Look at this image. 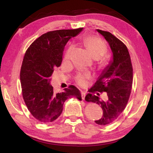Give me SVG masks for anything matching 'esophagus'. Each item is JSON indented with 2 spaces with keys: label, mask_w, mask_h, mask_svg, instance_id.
Here are the masks:
<instances>
[{
  "label": "esophagus",
  "mask_w": 153,
  "mask_h": 153,
  "mask_svg": "<svg viewBox=\"0 0 153 153\" xmlns=\"http://www.w3.org/2000/svg\"><path fill=\"white\" fill-rule=\"evenodd\" d=\"M81 94H82V100H84L85 99V97H86V93H85L84 92H81Z\"/></svg>",
  "instance_id": "34e87169"
}]
</instances>
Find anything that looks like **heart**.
Returning a JSON list of instances; mask_svg holds the SVG:
<instances>
[{
	"label": "heart",
	"instance_id": "1",
	"mask_svg": "<svg viewBox=\"0 0 153 153\" xmlns=\"http://www.w3.org/2000/svg\"><path fill=\"white\" fill-rule=\"evenodd\" d=\"M82 42L85 47L90 53V55L94 59H99L105 55L107 52V46L102 41L98 38L93 36H86L83 38ZM72 48L69 47L67 48L64 56L65 60H67L69 58L71 53ZM91 77L90 73L79 74L76 77V82L79 86H84L87 84V80Z\"/></svg>",
	"mask_w": 153,
	"mask_h": 153
}]
</instances>
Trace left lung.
<instances>
[{
    "label": "left lung",
    "instance_id": "obj_1",
    "mask_svg": "<svg viewBox=\"0 0 153 153\" xmlns=\"http://www.w3.org/2000/svg\"><path fill=\"white\" fill-rule=\"evenodd\" d=\"M97 30L109 45L113 59L89 90L90 93L86 96L85 100L101 107L103 111L102 117L95 122L104 126L114 122L125 109L132 86L133 69L126 46L110 32ZM103 91L108 94L105 102L98 97L99 93Z\"/></svg>",
    "mask_w": 153,
    "mask_h": 153
}]
</instances>
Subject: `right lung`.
<instances>
[{
	"mask_svg": "<svg viewBox=\"0 0 153 153\" xmlns=\"http://www.w3.org/2000/svg\"><path fill=\"white\" fill-rule=\"evenodd\" d=\"M82 30L45 33L33 41L25 52L20 71L22 95L28 110L40 122L48 123L56 120L67 98L82 100L80 91L73 85L55 94L51 80L54 69L62 63L65 46Z\"/></svg>",
	"mask_w": 153,
	"mask_h": 153,
	"instance_id": "add662e5",
	"label": "right lung"
}]
</instances>
